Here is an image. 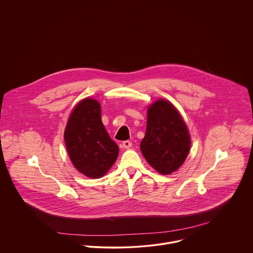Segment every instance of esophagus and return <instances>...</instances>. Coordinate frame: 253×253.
<instances>
[{
  "instance_id": "esophagus-1",
  "label": "esophagus",
  "mask_w": 253,
  "mask_h": 253,
  "mask_svg": "<svg viewBox=\"0 0 253 253\" xmlns=\"http://www.w3.org/2000/svg\"><path fill=\"white\" fill-rule=\"evenodd\" d=\"M131 146H132V143H131V141H129V140H126V141L123 142V147H124L125 149H129Z\"/></svg>"
}]
</instances>
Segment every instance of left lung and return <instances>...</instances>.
Segmentation results:
<instances>
[{"label":"left lung","instance_id":"left-lung-1","mask_svg":"<svg viewBox=\"0 0 253 253\" xmlns=\"http://www.w3.org/2000/svg\"><path fill=\"white\" fill-rule=\"evenodd\" d=\"M191 146L187 126L175 107L165 99L154 102L147 113L140 150L148 164L161 174H170L185 162Z\"/></svg>","mask_w":253,"mask_h":253}]
</instances>
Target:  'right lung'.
<instances>
[{"label": "right lung", "mask_w": 253, "mask_h": 253, "mask_svg": "<svg viewBox=\"0 0 253 253\" xmlns=\"http://www.w3.org/2000/svg\"><path fill=\"white\" fill-rule=\"evenodd\" d=\"M64 140L74 167L90 178L102 177L119 155L118 145L102 124L100 104L92 98L82 100L74 108Z\"/></svg>", "instance_id": "add662e5"}]
</instances>
